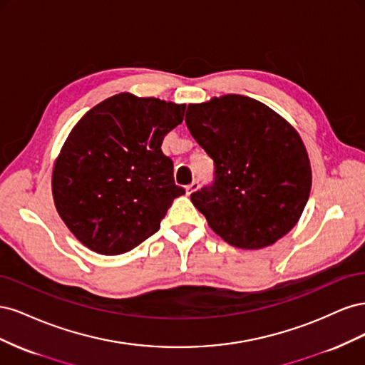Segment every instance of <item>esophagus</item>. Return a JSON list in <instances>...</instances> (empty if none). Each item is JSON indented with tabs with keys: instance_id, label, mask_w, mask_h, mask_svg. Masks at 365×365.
<instances>
[{
	"instance_id": "esophagus-1",
	"label": "esophagus",
	"mask_w": 365,
	"mask_h": 365,
	"mask_svg": "<svg viewBox=\"0 0 365 365\" xmlns=\"http://www.w3.org/2000/svg\"><path fill=\"white\" fill-rule=\"evenodd\" d=\"M197 187H200V184H197V181H193L192 184H189V185L185 187V193L190 196L193 192H196V190H197Z\"/></svg>"
}]
</instances>
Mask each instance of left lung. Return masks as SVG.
I'll use <instances>...</instances> for the list:
<instances>
[{
    "mask_svg": "<svg viewBox=\"0 0 365 365\" xmlns=\"http://www.w3.org/2000/svg\"><path fill=\"white\" fill-rule=\"evenodd\" d=\"M192 137L215 161V182L193 205L227 244L262 250L295 227L312 187L307 150L295 128L269 106L239 94L187 108Z\"/></svg>",
    "mask_w": 365,
    "mask_h": 365,
    "instance_id": "left-lung-1",
    "label": "left lung"
}]
</instances>
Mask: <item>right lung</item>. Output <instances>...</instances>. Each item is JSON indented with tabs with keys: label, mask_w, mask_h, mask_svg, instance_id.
Segmentation results:
<instances>
[{
	"label": "right lung",
	"mask_w": 365,
	"mask_h": 365,
	"mask_svg": "<svg viewBox=\"0 0 365 365\" xmlns=\"http://www.w3.org/2000/svg\"><path fill=\"white\" fill-rule=\"evenodd\" d=\"M185 105L120 93L90 109L53 165L51 192L76 239L105 256L130 251L160 230L184 189L161 145Z\"/></svg>",
	"instance_id": "obj_1"
}]
</instances>
